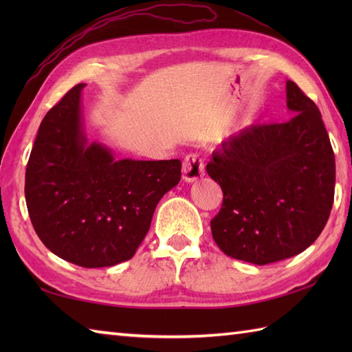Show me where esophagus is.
I'll list each match as a JSON object with an SVG mask.
<instances>
[{"label":"esophagus","instance_id":"esophagus-1","mask_svg":"<svg viewBox=\"0 0 352 352\" xmlns=\"http://www.w3.org/2000/svg\"><path fill=\"white\" fill-rule=\"evenodd\" d=\"M203 175H204L203 159L195 154L186 155V159L183 160V180L188 183H193Z\"/></svg>","mask_w":352,"mask_h":352}]
</instances>
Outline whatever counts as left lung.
<instances>
[{"instance_id":"obj_1","label":"left lung","mask_w":352,"mask_h":352,"mask_svg":"<svg viewBox=\"0 0 352 352\" xmlns=\"http://www.w3.org/2000/svg\"><path fill=\"white\" fill-rule=\"evenodd\" d=\"M286 96L294 118L228 138L206 168L223 193L210 221L214 242L227 256L254 265L307 250L334 201V153L322 115L290 80Z\"/></svg>"}]
</instances>
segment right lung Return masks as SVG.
<instances>
[{"label":"right lung","instance_id":"1","mask_svg":"<svg viewBox=\"0 0 352 352\" xmlns=\"http://www.w3.org/2000/svg\"><path fill=\"white\" fill-rule=\"evenodd\" d=\"M52 107L34 140L25 170V201L34 231L60 258L83 267L130 260L146 236L157 204L178 184L182 162L116 160L89 144L81 89Z\"/></svg>","mask_w":352,"mask_h":352}]
</instances>
